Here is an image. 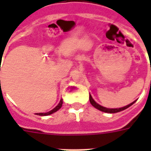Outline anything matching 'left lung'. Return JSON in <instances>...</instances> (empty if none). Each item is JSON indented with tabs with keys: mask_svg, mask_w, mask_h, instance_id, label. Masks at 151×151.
<instances>
[{
	"mask_svg": "<svg viewBox=\"0 0 151 151\" xmlns=\"http://www.w3.org/2000/svg\"><path fill=\"white\" fill-rule=\"evenodd\" d=\"M89 99H90V102H91V105L93 106V107H95L96 109H98V110H99V111H104V112H107V113H116V112H119V111H124V110H125L126 108H129L131 105H133V104L136 102V100H135L134 102L131 103V104H129V105L124 106V107H123V108H105V107H103V106H101V105H99V104H97V103L94 100V99L92 98V96L91 95V94H90V97H89Z\"/></svg>",
	"mask_w": 151,
	"mask_h": 151,
	"instance_id": "1",
	"label": "left lung"
}]
</instances>
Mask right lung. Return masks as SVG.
Returning a JSON list of instances; mask_svg holds the SVG:
<instances>
[{"instance_id":"obj_1","label":"right lung","mask_w":151,"mask_h":151,"mask_svg":"<svg viewBox=\"0 0 151 151\" xmlns=\"http://www.w3.org/2000/svg\"><path fill=\"white\" fill-rule=\"evenodd\" d=\"M62 104H63V99H60V103L58 104V105L56 106V108H53L52 110H51V111H48V112H45V113H37V115H39V116H48V115H51V114H52L54 113V112H56V111H58L60 108L62 107Z\"/></svg>"}]
</instances>
